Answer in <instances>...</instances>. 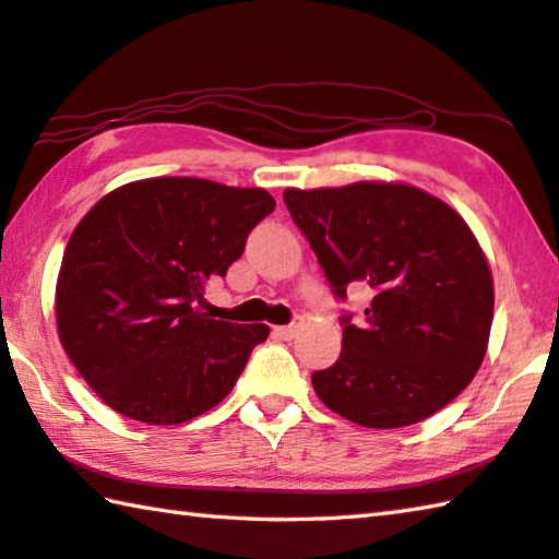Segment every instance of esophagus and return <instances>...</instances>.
I'll list each match as a JSON object with an SVG mask.
<instances>
[{
	"instance_id": "esophagus-1",
	"label": "esophagus",
	"mask_w": 559,
	"mask_h": 559,
	"mask_svg": "<svg viewBox=\"0 0 559 559\" xmlns=\"http://www.w3.org/2000/svg\"><path fill=\"white\" fill-rule=\"evenodd\" d=\"M300 330H302V322H293V324H283V328H276V334L281 340H293V337H298Z\"/></svg>"
}]
</instances>
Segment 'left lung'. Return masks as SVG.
Returning <instances> with one entry per match:
<instances>
[{"mask_svg":"<svg viewBox=\"0 0 559 559\" xmlns=\"http://www.w3.org/2000/svg\"><path fill=\"white\" fill-rule=\"evenodd\" d=\"M337 298L369 286L342 354L312 373L318 399L361 428L415 425L454 401L479 371L493 320V278L474 231L448 202L408 182L286 188Z\"/></svg>","mask_w":559,"mask_h":559,"instance_id":"1","label":"left lung"}]
</instances>
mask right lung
Listing matches in <instances>:
<instances>
[{
	"label": "right lung",
	"instance_id": "right-lung-1",
	"mask_svg": "<svg viewBox=\"0 0 559 559\" xmlns=\"http://www.w3.org/2000/svg\"><path fill=\"white\" fill-rule=\"evenodd\" d=\"M273 207L263 188L146 178L80 219L58 271V337L111 411L180 425L235 389L269 324L210 318L202 296Z\"/></svg>",
	"mask_w": 559,
	"mask_h": 559
}]
</instances>
